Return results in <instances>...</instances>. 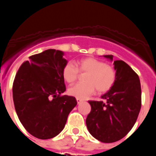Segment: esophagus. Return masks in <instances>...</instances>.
I'll use <instances>...</instances> for the list:
<instances>
[{"mask_svg":"<svg viewBox=\"0 0 156 156\" xmlns=\"http://www.w3.org/2000/svg\"><path fill=\"white\" fill-rule=\"evenodd\" d=\"M76 101H77V103H78V104H80V103L82 102L83 100H82V99H80V98H76Z\"/></svg>","mask_w":156,"mask_h":156,"instance_id":"esophagus-1","label":"esophagus"}]
</instances>
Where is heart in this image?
<instances>
[{
	"label": "heart",
	"mask_w": 156,
	"mask_h": 156,
	"mask_svg": "<svg viewBox=\"0 0 156 156\" xmlns=\"http://www.w3.org/2000/svg\"><path fill=\"white\" fill-rule=\"evenodd\" d=\"M76 66L72 62H68L62 70V76L69 83L76 80L79 72L87 73L84 78L85 83H78L69 88L68 92L71 96L83 99L96 90L98 94H103L112 87L116 80V73L112 66L104 62L86 58L79 60Z\"/></svg>",
	"instance_id": "b5f03b06"
}]
</instances>
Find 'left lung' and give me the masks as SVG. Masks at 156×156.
Listing matches in <instances>:
<instances>
[{"instance_id":"8db88e82","label":"left lung","mask_w":156,"mask_h":156,"mask_svg":"<svg viewBox=\"0 0 156 156\" xmlns=\"http://www.w3.org/2000/svg\"><path fill=\"white\" fill-rule=\"evenodd\" d=\"M112 60V55H104ZM116 80L112 87L101 96L105 101H89L90 112L86 124L90 134L104 143L124 137L137 121L141 107L139 76L122 60L114 61Z\"/></svg>"}]
</instances>
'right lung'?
<instances>
[{"label": "right lung", "mask_w": 156, "mask_h": 156, "mask_svg": "<svg viewBox=\"0 0 156 156\" xmlns=\"http://www.w3.org/2000/svg\"><path fill=\"white\" fill-rule=\"evenodd\" d=\"M62 51L48 49L30 56L21 65L12 87L14 105L27 131L39 139L55 137L76 105L74 97L62 95V70L67 60Z\"/></svg>", "instance_id": "1"}]
</instances>
